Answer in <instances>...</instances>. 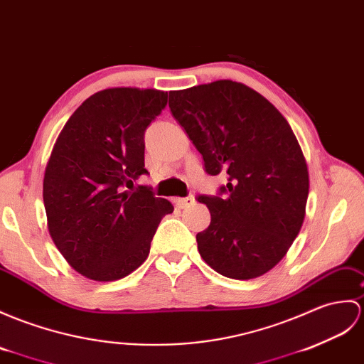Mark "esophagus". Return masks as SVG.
<instances>
[{"label": "esophagus", "mask_w": 364, "mask_h": 364, "mask_svg": "<svg viewBox=\"0 0 364 364\" xmlns=\"http://www.w3.org/2000/svg\"><path fill=\"white\" fill-rule=\"evenodd\" d=\"M175 203H176V206L181 208V209L189 208L191 205H193V197L189 196V197H184V198H176Z\"/></svg>", "instance_id": "esophagus-1"}]
</instances>
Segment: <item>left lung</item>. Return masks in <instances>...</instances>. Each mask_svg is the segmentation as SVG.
Wrapping results in <instances>:
<instances>
[{
  "instance_id": "left-lung-1",
  "label": "left lung",
  "mask_w": 364,
  "mask_h": 364,
  "mask_svg": "<svg viewBox=\"0 0 364 364\" xmlns=\"http://www.w3.org/2000/svg\"><path fill=\"white\" fill-rule=\"evenodd\" d=\"M168 107L206 173H228L217 196L197 197L210 213L197 234L200 256L231 279L265 274L306 217L309 171L290 124L257 91L232 80L171 91Z\"/></svg>"
}]
</instances>
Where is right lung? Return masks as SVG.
I'll list each match as a JSON object with an SVG mask.
<instances>
[{"mask_svg":"<svg viewBox=\"0 0 364 364\" xmlns=\"http://www.w3.org/2000/svg\"><path fill=\"white\" fill-rule=\"evenodd\" d=\"M166 105L167 92L158 90L99 91L55 141L43 180L48 230L68 264L92 281L134 272L161 218L173 213L172 203L149 186L133 188L149 173L144 133Z\"/></svg>","mask_w":364,"mask_h":364,"instance_id":"1","label":"right lung"}]
</instances>
